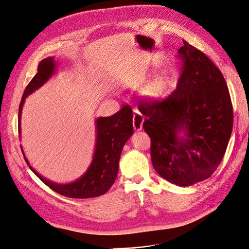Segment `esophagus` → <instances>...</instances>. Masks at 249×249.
<instances>
[{
    "mask_svg": "<svg viewBox=\"0 0 249 249\" xmlns=\"http://www.w3.org/2000/svg\"><path fill=\"white\" fill-rule=\"evenodd\" d=\"M143 122H144V117L143 115L139 112L137 109L135 110V113H134V122H133V124H134V128L136 131H140L142 130V126H143Z\"/></svg>",
    "mask_w": 249,
    "mask_h": 249,
    "instance_id": "1",
    "label": "esophagus"
}]
</instances>
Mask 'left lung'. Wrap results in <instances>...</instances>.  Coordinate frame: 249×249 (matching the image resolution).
<instances>
[{
    "instance_id": "8db88e82",
    "label": "left lung",
    "mask_w": 249,
    "mask_h": 249,
    "mask_svg": "<svg viewBox=\"0 0 249 249\" xmlns=\"http://www.w3.org/2000/svg\"><path fill=\"white\" fill-rule=\"evenodd\" d=\"M183 42L177 89L163 100L141 102L139 110L146 117L154 170L186 187L206 180L220 165L232 134L233 107L220 69Z\"/></svg>"
}]
</instances>
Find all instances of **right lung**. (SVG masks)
<instances>
[{
	"label": "right lung",
	"mask_w": 249,
	"mask_h": 249,
	"mask_svg": "<svg viewBox=\"0 0 249 249\" xmlns=\"http://www.w3.org/2000/svg\"><path fill=\"white\" fill-rule=\"evenodd\" d=\"M54 57H48L39 62L37 72L25 88L18 112V133L21 137V113L25 98L46 84L56 72ZM96 124V145L93 160L86 173L76 181L58 184L42 177L29 164L21 150L26 163L35 175L53 191L69 198H92L105 194L113 185L118 173V162L123 148L134 133L133 110L130 105L109 117H98Z\"/></svg>",
	"instance_id": "1"
}]
</instances>
